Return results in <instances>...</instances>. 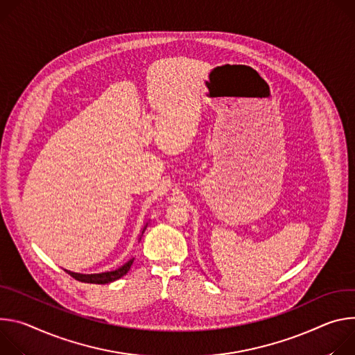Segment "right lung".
<instances>
[{"label":"right lung","instance_id":"1","mask_svg":"<svg viewBox=\"0 0 355 355\" xmlns=\"http://www.w3.org/2000/svg\"><path fill=\"white\" fill-rule=\"evenodd\" d=\"M146 225L144 227L142 232L145 231ZM134 262V258L130 259L127 263H124L121 268H118L115 270H111V272H104V273H96V275H82V273H74V272H69L66 270L70 277H73L76 281H80V282H85V284H96V285H104V284H110V282H114L116 279L123 278L124 275H127V272L130 270L131 265Z\"/></svg>","mask_w":355,"mask_h":355}]
</instances>
